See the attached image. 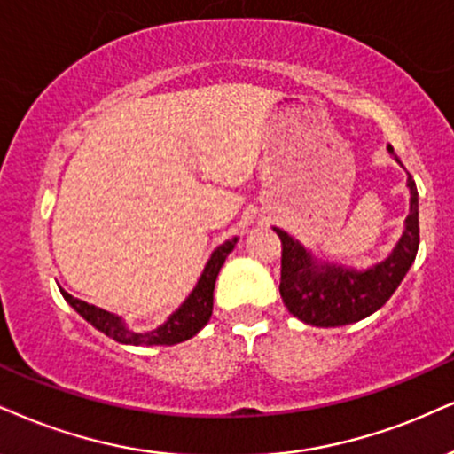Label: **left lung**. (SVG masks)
Masks as SVG:
<instances>
[{"mask_svg":"<svg viewBox=\"0 0 454 454\" xmlns=\"http://www.w3.org/2000/svg\"><path fill=\"white\" fill-rule=\"evenodd\" d=\"M387 151L402 166L391 145ZM406 187L411 193V208L404 231L394 250L381 262H374L366 270L316 259L299 239L284 229L273 227L282 239L279 294L294 317L311 326H345L364 320L387 303L415 262L419 250V193L411 175L406 178Z\"/></svg>","mask_w":454,"mask_h":454,"instance_id":"left-lung-1","label":"left lung"}]
</instances>
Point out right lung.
I'll use <instances>...</instances> for the list:
<instances>
[{"label": "right lung", "mask_w": 454, "mask_h": 454, "mask_svg": "<svg viewBox=\"0 0 454 454\" xmlns=\"http://www.w3.org/2000/svg\"><path fill=\"white\" fill-rule=\"evenodd\" d=\"M238 238L227 239L223 242L215 253L210 254L208 262H206L204 271L195 284L187 299L183 301L181 307L176 311H172L168 316L164 324H160L153 330H132L128 326L124 317L115 316L107 309H100L97 305L86 303V301L75 299L67 290L60 288V294L65 296V301L75 309L86 322H90L94 328L100 330L103 334H107L109 339L117 340V343L124 345H176L183 340L195 337L201 328L206 326L212 316V294H215V282L218 271H221L223 262L236 248Z\"/></svg>", "instance_id": "1"}]
</instances>
